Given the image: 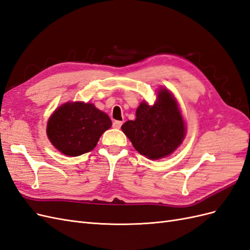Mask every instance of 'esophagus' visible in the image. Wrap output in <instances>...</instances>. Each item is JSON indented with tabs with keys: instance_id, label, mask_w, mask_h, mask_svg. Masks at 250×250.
Instances as JSON below:
<instances>
[{
	"instance_id": "esophagus-1",
	"label": "esophagus",
	"mask_w": 250,
	"mask_h": 250,
	"mask_svg": "<svg viewBox=\"0 0 250 250\" xmlns=\"http://www.w3.org/2000/svg\"><path fill=\"white\" fill-rule=\"evenodd\" d=\"M122 124H123L122 121H113L112 127L116 128V129H119V128H121V126H122Z\"/></svg>"
}]
</instances>
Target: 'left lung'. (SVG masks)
<instances>
[{"label": "left lung", "mask_w": 250, "mask_h": 250, "mask_svg": "<svg viewBox=\"0 0 250 250\" xmlns=\"http://www.w3.org/2000/svg\"><path fill=\"white\" fill-rule=\"evenodd\" d=\"M137 119L127 121L122 130L135 150L150 160L170 155L183 143L186 126L175 98L168 89L157 92L154 105L142 102L135 112Z\"/></svg>", "instance_id": "8db88e82"}]
</instances>
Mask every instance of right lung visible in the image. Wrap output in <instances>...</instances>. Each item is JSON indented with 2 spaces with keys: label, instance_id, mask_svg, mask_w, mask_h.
I'll return each mask as SVG.
<instances>
[{
  "label": "right lung",
  "instance_id": "right-lung-1",
  "mask_svg": "<svg viewBox=\"0 0 250 250\" xmlns=\"http://www.w3.org/2000/svg\"><path fill=\"white\" fill-rule=\"evenodd\" d=\"M110 127L109 117L94 104L67 102L52 113L47 135L62 154L78 156L92 151L102 133Z\"/></svg>",
  "mask_w": 250,
  "mask_h": 250
}]
</instances>
